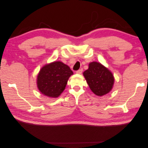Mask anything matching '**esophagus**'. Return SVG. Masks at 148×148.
<instances>
[{"label":"esophagus","instance_id":"1","mask_svg":"<svg viewBox=\"0 0 148 148\" xmlns=\"http://www.w3.org/2000/svg\"><path fill=\"white\" fill-rule=\"evenodd\" d=\"M82 72H83V69H81L77 70V72H76V73H78V74H81V73H82Z\"/></svg>","mask_w":148,"mask_h":148}]
</instances>
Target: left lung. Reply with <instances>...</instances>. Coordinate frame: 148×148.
Segmentation results:
<instances>
[{
  "label": "left lung",
  "mask_w": 148,
  "mask_h": 148,
  "mask_svg": "<svg viewBox=\"0 0 148 148\" xmlns=\"http://www.w3.org/2000/svg\"><path fill=\"white\" fill-rule=\"evenodd\" d=\"M83 75L91 90L97 96H104L112 89L114 76L110 71L100 63L91 62L88 69L83 72Z\"/></svg>",
  "instance_id": "8db88e82"
}]
</instances>
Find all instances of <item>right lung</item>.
Returning a JSON list of instances; mask_svg holds the SVG:
<instances>
[{
	"instance_id": "obj_1",
	"label": "right lung",
	"mask_w": 148,
	"mask_h": 148,
	"mask_svg": "<svg viewBox=\"0 0 148 148\" xmlns=\"http://www.w3.org/2000/svg\"><path fill=\"white\" fill-rule=\"evenodd\" d=\"M73 73L70 67L61 62H53L40 70L37 85L42 95L51 97H59L64 91L69 77Z\"/></svg>"
}]
</instances>
